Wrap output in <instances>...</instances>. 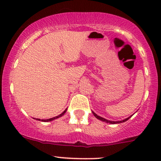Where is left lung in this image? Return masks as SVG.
<instances>
[{"label": "left lung", "mask_w": 161, "mask_h": 161, "mask_svg": "<svg viewBox=\"0 0 161 161\" xmlns=\"http://www.w3.org/2000/svg\"><path fill=\"white\" fill-rule=\"evenodd\" d=\"M92 113H93L94 116H95V117L97 118V119H100V120H101V121H103V122H106V123H110V124H116V123H124V122H125V121H127V120H128V119H129V118H130L131 116H129V117L126 118V119H123V120H121V121H110V120H108V119H104V118L101 117V116H97V114H95V113H94V112H92Z\"/></svg>", "instance_id": "8db88e82"}]
</instances>
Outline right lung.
Listing matches in <instances>:
<instances>
[{
  "instance_id": "obj_1",
  "label": "right lung",
  "mask_w": 161,
  "mask_h": 161,
  "mask_svg": "<svg viewBox=\"0 0 161 161\" xmlns=\"http://www.w3.org/2000/svg\"><path fill=\"white\" fill-rule=\"evenodd\" d=\"M66 110H67V109H66V110H64V111L61 114H60V115H58V116H54V117L51 118V119H42V121H43V122H49V121H52V120H53V119H57V118L60 117V116H62L63 115H64V114H65V113L66 112ZM37 119V120H41L40 119Z\"/></svg>"
}]
</instances>
